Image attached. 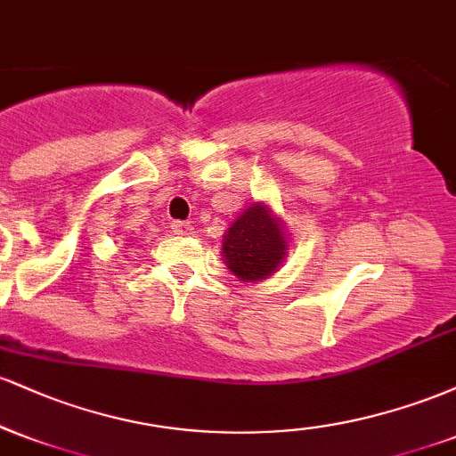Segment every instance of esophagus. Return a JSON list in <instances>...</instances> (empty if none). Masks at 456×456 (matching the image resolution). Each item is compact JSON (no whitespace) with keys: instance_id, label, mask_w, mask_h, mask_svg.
I'll list each match as a JSON object with an SVG mask.
<instances>
[{"instance_id":"obj_1","label":"esophagus","mask_w":456,"mask_h":456,"mask_svg":"<svg viewBox=\"0 0 456 456\" xmlns=\"http://www.w3.org/2000/svg\"><path fill=\"white\" fill-rule=\"evenodd\" d=\"M171 229H174L175 235H191L192 233V224L191 223L174 221V223H171Z\"/></svg>"}]
</instances>
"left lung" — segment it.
<instances>
[{
    "label": "left lung",
    "instance_id": "left-lung-1",
    "mask_svg": "<svg viewBox=\"0 0 456 456\" xmlns=\"http://www.w3.org/2000/svg\"><path fill=\"white\" fill-rule=\"evenodd\" d=\"M223 259L242 282L274 276L289 255L285 221L265 201H253L223 235Z\"/></svg>",
    "mask_w": 456,
    "mask_h": 456
}]
</instances>
